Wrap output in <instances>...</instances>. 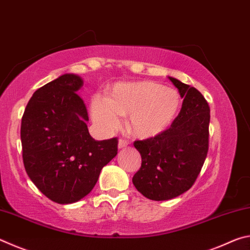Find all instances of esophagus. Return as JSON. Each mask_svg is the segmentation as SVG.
I'll list each match as a JSON object with an SVG mask.
<instances>
[{"mask_svg":"<svg viewBox=\"0 0 250 250\" xmlns=\"http://www.w3.org/2000/svg\"><path fill=\"white\" fill-rule=\"evenodd\" d=\"M126 146H128V141L124 140V139H120L119 142H118V147H119V149H124Z\"/></svg>","mask_w":250,"mask_h":250,"instance_id":"34e87169","label":"esophagus"}]
</instances>
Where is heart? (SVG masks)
Wrapping results in <instances>:
<instances>
[{"instance_id":"1","label":"heart","mask_w":250,"mask_h":250,"mask_svg":"<svg viewBox=\"0 0 250 250\" xmlns=\"http://www.w3.org/2000/svg\"><path fill=\"white\" fill-rule=\"evenodd\" d=\"M181 105V95L174 88L154 82L120 83L105 98H92L91 115L105 130H115L120 125V116L129 115L132 132L140 138H152L174 122Z\"/></svg>"}]
</instances>
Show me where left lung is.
Listing matches in <instances>:
<instances>
[{
  "label": "left lung",
  "mask_w": 250,
  "mask_h": 250,
  "mask_svg": "<svg viewBox=\"0 0 250 250\" xmlns=\"http://www.w3.org/2000/svg\"><path fill=\"white\" fill-rule=\"evenodd\" d=\"M168 79L184 98L179 116L162 133L133 143L142 159L133 185L152 201L171 200L191 188L208 151V104L194 87Z\"/></svg>",
  "instance_id": "1"
}]
</instances>
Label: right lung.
<instances>
[{
  "label": "right lung",
  "mask_w": 250,
  "mask_h": 250,
  "mask_svg": "<svg viewBox=\"0 0 250 250\" xmlns=\"http://www.w3.org/2000/svg\"><path fill=\"white\" fill-rule=\"evenodd\" d=\"M83 80L64 74L37 89L21 125L23 162L36 188L58 204H71L94 188L101 168L118 153L117 138L96 141L77 94Z\"/></svg>",
  "instance_id": "right-lung-1"
}]
</instances>
